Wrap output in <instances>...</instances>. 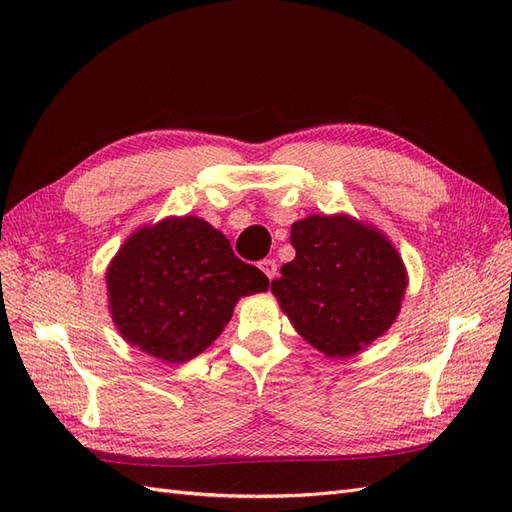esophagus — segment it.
I'll list each match as a JSON object with an SVG mask.
<instances>
[{
	"instance_id": "esophagus-1",
	"label": "esophagus",
	"mask_w": 512,
	"mask_h": 512,
	"mask_svg": "<svg viewBox=\"0 0 512 512\" xmlns=\"http://www.w3.org/2000/svg\"><path fill=\"white\" fill-rule=\"evenodd\" d=\"M258 267H260V271L265 273L269 280H275L277 277V262L273 260V258H265V260H260L258 262Z\"/></svg>"
}]
</instances>
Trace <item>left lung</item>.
<instances>
[{
    "label": "left lung",
    "mask_w": 512,
    "mask_h": 512,
    "mask_svg": "<svg viewBox=\"0 0 512 512\" xmlns=\"http://www.w3.org/2000/svg\"><path fill=\"white\" fill-rule=\"evenodd\" d=\"M294 260L271 290L305 342L346 359L395 322L408 286L404 260L374 226L350 215H309L292 224Z\"/></svg>",
    "instance_id": "left-lung-1"
}]
</instances>
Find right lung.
Listing matches in <instances>:
<instances>
[{
    "instance_id": "obj_1",
    "label": "right lung",
    "mask_w": 512,
    "mask_h": 512,
    "mask_svg": "<svg viewBox=\"0 0 512 512\" xmlns=\"http://www.w3.org/2000/svg\"><path fill=\"white\" fill-rule=\"evenodd\" d=\"M106 288L128 344L185 363L218 339L241 297L265 292L269 280L220 230L185 215L136 230L108 265Z\"/></svg>"
}]
</instances>
